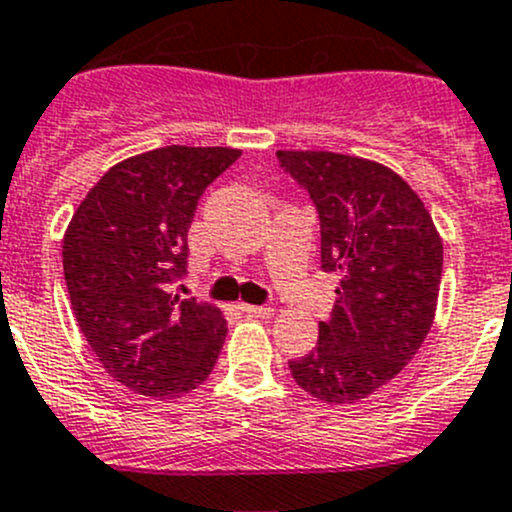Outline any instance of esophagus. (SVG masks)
Instances as JSON below:
<instances>
[{"mask_svg":"<svg viewBox=\"0 0 512 512\" xmlns=\"http://www.w3.org/2000/svg\"><path fill=\"white\" fill-rule=\"evenodd\" d=\"M240 309L247 314V317L267 319V317H272V314H275V309H272V307H262V304H242Z\"/></svg>","mask_w":512,"mask_h":512,"instance_id":"34e87169","label":"esophagus"}]
</instances>
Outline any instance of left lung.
I'll list each match as a JSON object with an SVG mask.
<instances>
[{
  "mask_svg": "<svg viewBox=\"0 0 512 512\" xmlns=\"http://www.w3.org/2000/svg\"><path fill=\"white\" fill-rule=\"evenodd\" d=\"M277 158L317 208L322 270L339 275L317 347L289 361V371L314 399L354 404L421 349L441 287V235L411 185L386 165L329 151Z\"/></svg>",
  "mask_w": 512,
  "mask_h": 512,
  "instance_id": "1",
  "label": "left lung"
}]
</instances>
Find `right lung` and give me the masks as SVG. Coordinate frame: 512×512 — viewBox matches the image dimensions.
I'll use <instances>...</instances> for the list:
<instances>
[{"mask_svg":"<svg viewBox=\"0 0 512 512\" xmlns=\"http://www.w3.org/2000/svg\"><path fill=\"white\" fill-rule=\"evenodd\" d=\"M237 158V148L165 146L121 160L66 227L61 255L76 322L103 369L136 394H188L218 361L223 312L170 287L188 267L200 195Z\"/></svg>","mask_w":512,"mask_h":512,"instance_id":"right-lung-1","label":"right lung"}]
</instances>
